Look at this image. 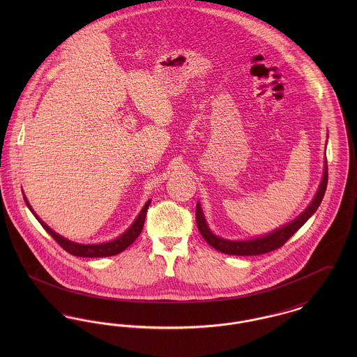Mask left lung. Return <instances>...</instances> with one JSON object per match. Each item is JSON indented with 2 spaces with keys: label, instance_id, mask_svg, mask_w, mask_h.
Here are the masks:
<instances>
[{
  "label": "left lung",
  "instance_id": "8db88e82",
  "mask_svg": "<svg viewBox=\"0 0 357 357\" xmlns=\"http://www.w3.org/2000/svg\"><path fill=\"white\" fill-rule=\"evenodd\" d=\"M326 185H328V165L325 162L323 181H321L320 188H319L316 197L313 198L312 204H309V207L297 220H294V221L288 223L287 226L273 231L269 236L255 238V239H250V241H229V239L217 237L207 227V223L204 221V213H202V208H201L199 204H197V210H195V220H197L198 230L202 234L204 241L211 248H214L215 250L225 253V255H259L269 253V252H273V250L281 248L288 241L289 238L291 237L316 213V210L319 208V206L323 201Z\"/></svg>",
  "mask_w": 357,
  "mask_h": 357
}]
</instances>
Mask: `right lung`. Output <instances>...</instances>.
<instances>
[{"mask_svg": "<svg viewBox=\"0 0 357 357\" xmlns=\"http://www.w3.org/2000/svg\"><path fill=\"white\" fill-rule=\"evenodd\" d=\"M25 204L29 207V210L33 213L34 217L37 218V221L41 223V226L48 231V234L51 236L66 252H68L69 255H76V257H85V258H96V257H109V255H119L123 250H126L136 238L139 237V234L143 230L144 226V220H146V214H147V208L150 206V201H147V204H144V207L142 208V211L139 213L136 221L131 225V227L121 234L119 238L105 242V243H99V245H82V243H75L72 241H68L59 234H56L51 227H48L44 222L41 221L36 214H34L31 204H28L26 198L24 197Z\"/></svg>", "mask_w": 357, "mask_h": 357, "instance_id": "1", "label": "right lung"}]
</instances>
